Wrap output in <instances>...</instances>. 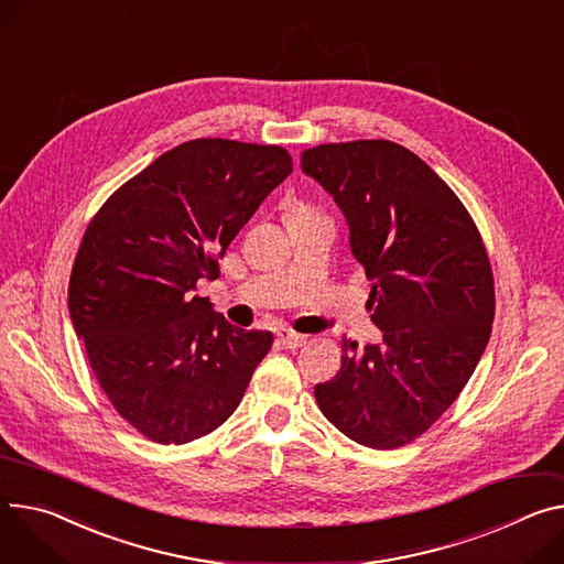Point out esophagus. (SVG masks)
<instances>
[{
    "instance_id": "esophagus-1",
    "label": "esophagus",
    "mask_w": 564,
    "mask_h": 564,
    "mask_svg": "<svg viewBox=\"0 0 564 564\" xmlns=\"http://www.w3.org/2000/svg\"><path fill=\"white\" fill-rule=\"evenodd\" d=\"M279 341L285 348H299V346H303L305 341H308V337L299 335V333H292V330H279Z\"/></svg>"
}]
</instances>
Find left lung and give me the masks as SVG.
I'll list each match as a JSON object with an SVG mask.
<instances>
[{"label":"left lung","instance_id":"1","mask_svg":"<svg viewBox=\"0 0 564 564\" xmlns=\"http://www.w3.org/2000/svg\"><path fill=\"white\" fill-rule=\"evenodd\" d=\"M301 169L341 209L382 330L365 348L341 339V369L315 387L317 404L355 443H412L464 391L490 339L495 281L479 229L454 191L393 141L308 148Z\"/></svg>","mask_w":564,"mask_h":564}]
</instances>
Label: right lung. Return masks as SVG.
I'll list each match as a JSON object with an SVG mask.
<instances>
[{
	"instance_id": "add662e5",
	"label": "right lung",
	"mask_w": 564,
	"mask_h": 564,
	"mask_svg": "<svg viewBox=\"0 0 564 564\" xmlns=\"http://www.w3.org/2000/svg\"><path fill=\"white\" fill-rule=\"evenodd\" d=\"M292 173L281 145L186 141L117 188L80 240L69 315L123 421L162 445L218 430L240 404L270 330H242L195 294Z\"/></svg>"
}]
</instances>
